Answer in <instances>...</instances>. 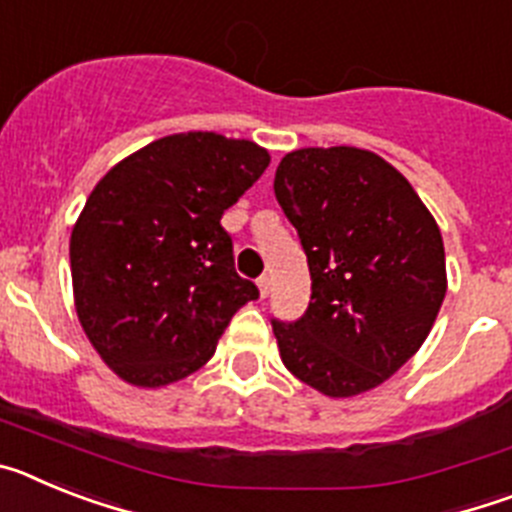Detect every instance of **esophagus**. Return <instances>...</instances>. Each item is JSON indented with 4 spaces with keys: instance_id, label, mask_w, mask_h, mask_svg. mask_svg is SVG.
Instances as JSON below:
<instances>
[{
    "instance_id": "esophagus-1",
    "label": "esophagus",
    "mask_w": 512,
    "mask_h": 512,
    "mask_svg": "<svg viewBox=\"0 0 512 512\" xmlns=\"http://www.w3.org/2000/svg\"><path fill=\"white\" fill-rule=\"evenodd\" d=\"M259 292H261V297H269V292H271V279L269 277L259 279Z\"/></svg>"
}]
</instances>
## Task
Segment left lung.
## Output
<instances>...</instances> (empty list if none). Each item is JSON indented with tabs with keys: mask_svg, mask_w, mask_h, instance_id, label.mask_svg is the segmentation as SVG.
Here are the masks:
<instances>
[{
	"mask_svg": "<svg viewBox=\"0 0 512 512\" xmlns=\"http://www.w3.org/2000/svg\"><path fill=\"white\" fill-rule=\"evenodd\" d=\"M274 194L312 279L305 315L271 320L284 366L328 397L374 390L423 346L446 297L436 220L395 166L351 146L287 153Z\"/></svg>",
	"mask_w": 512,
	"mask_h": 512,
	"instance_id": "obj_1",
	"label": "left lung"
}]
</instances>
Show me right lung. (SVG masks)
<instances>
[{
    "label": "right lung",
    "mask_w": 512,
    "mask_h": 512,
    "mask_svg": "<svg viewBox=\"0 0 512 512\" xmlns=\"http://www.w3.org/2000/svg\"><path fill=\"white\" fill-rule=\"evenodd\" d=\"M269 161L251 140L179 133L99 179L71 230V279L81 328L117 377L135 387L189 377L259 300L220 217Z\"/></svg>",
    "instance_id": "obj_1"
}]
</instances>
